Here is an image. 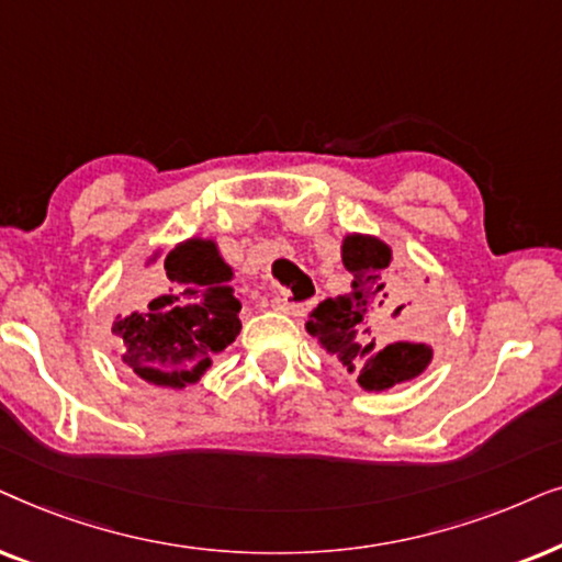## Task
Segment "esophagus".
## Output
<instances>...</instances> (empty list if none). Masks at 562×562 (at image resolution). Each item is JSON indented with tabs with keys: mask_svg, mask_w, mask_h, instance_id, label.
Here are the masks:
<instances>
[{
	"mask_svg": "<svg viewBox=\"0 0 562 562\" xmlns=\"http://www.w3.org/2000/svg\"><path fill=\"white\" fill-rule=\"evenodd\" d=\"M274 305H277V311L288 313V316H295V318H301L308 313V303H290L288 297H274Z\"/></svg>",
	"mask_w": 562,
	"mask_h": 562,
	"instance_id": "34e87169",
	"label": "esophagus"
}]
</instances>
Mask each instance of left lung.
Wrapping results in <instances>:
<instances>
[{"label": "left lung", "instance_id": "left-lung-1", "mask_svg": "<svg viewBox=\"0 0 562 562\" xmlns=\"http://www.w3.org/2000/svg\"><path fill=\"white\" fill-rule=\"evenodd\" d=\"M341 261L351 272V290L318 303L305 324L308 334L364 391L380 393L422 375L434 351L429 344L406 339L408 285L395 280L391 246L375 236L349 234Z\"/></svg>", "mask_w": 562, "mask_h": 562}]
</instances>
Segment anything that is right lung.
<instances>
[{
	"mask_svg": "<svg viewBox=\"0 0 562 562\" xmlns=\"http://www.w3.org/2000/svg\"><path fill=\"white\" fill-rule=\"evenodd\" d=\"M156 259V254H154ZM234 269L211 238H187L167 251L161 277L146 305L115 321L123 362L146 383L182 387L198 383L241 331Z\"/></svg>",
	"mask_w": 562,
	"mask_h": 562,
	"instance_id": "right-lung-1",
	"label": "right lung"
}]
</instances>
